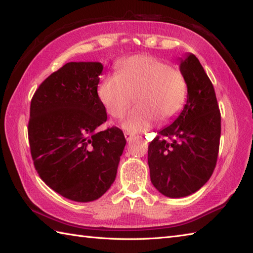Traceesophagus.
<instances>
[{
	"label": "esophagus",
	"instance_id": "obj_1",
	"mask_svg": "<svg viewBox=\"0 0 253 253\" xmlns=\"http://www.w3.org/2000/svg\"><path fill=\"white\" fill-rule=\"evenodd\" d=\"M124 135H125V138H126V140H127V141H130L131 139H132L133 137H135V136L132 135V133H130V132H127V131L124 132Z\"/></svg>",
	"mask_w": 253,
	"mask_h": 253
}]
</instances>
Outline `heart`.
<instances>
[{
  "label": "heart",
  "instance_id": "b5f03b06",
  "mask_svg": "<svg viewBox=\"0 0 253 253\" xmlns=\"http://www.w3.org/2000/svg\"><path fill=\"white\" fill-rule=\"evenodd\" d=\"M99 98L107 114L121 118L132 101L137 106L123 122L129 132L144 131L157 120L168 124L185 105L187 84L180 69L153 55L141 54L124 58L116 65V75L102 79Z\"/></svg>",
  "mask_w": 253,
  "mask_h": 253
}]
</instances>
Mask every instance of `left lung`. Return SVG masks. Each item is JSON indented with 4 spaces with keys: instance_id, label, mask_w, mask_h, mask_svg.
Listing matches in <instances>:
<instances>
[{
    "instance_id": "1",
    "label": "left lung",
    "mask_w": 253,
    "mask_h": 253,
    "mask_svg": "<svg viewBox=\"0 0 253 253\" xmlns=\"http://www.w3.org/2000/svg\"><path fill=\"white\" fill-rule=\"evenodd\" d=\"M187 102L179 116L159 131L148 148L150 178L169 198L198 191L212 176L221 138V112L215 91L198 58H180Z\"/></svg>"
}]
</instances>
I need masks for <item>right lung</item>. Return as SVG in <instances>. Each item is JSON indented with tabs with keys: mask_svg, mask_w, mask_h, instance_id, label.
<instances>
[{
	"mask_svg": "<svg viewBox=\"0 0 253 253\" xmlns=\"http://www.w3.org/2000/svg\"><path fill=\"white\" fill-rule=\"evenodd\" d=\"M102 71L98 62L67 63L38 87L30 103L28 139L37 173L77 202L107 191L126 144L120 128L98 130L107 120L98 94Z\"/></svg>",
	"mask_w": 253,
	"mask_h": 253,
	"instance_id": "obj_1",
	"label": "right lung"
}]
</instances>
